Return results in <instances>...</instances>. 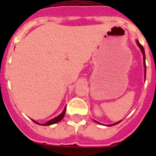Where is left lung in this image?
Here are the masks:
<instances>
[{"mask_svg": "<svg viewBox=\"0 0 156 156\" xmlns=\"http://www.w3.org/2000/svg\"><path fill=\"white\" fill-rule=\"evenodd\" d=\"M136 43H137V44H138V46L139 47V48L141 49V51H142V52H143V63H144V68H145V78H146V71H147V66H146V57H145V51H144V48H143V45H141L140 44V43L138 42V40L136 41ZM121 121H118V122H116V123H114L112 124V125H110L109 126H115V125H116V124H118L120 123ZM97 123L100 124V122H98V121H96Z\"/></svg>", "mask_w": 156, "mask_h": 156, "instance_id": "8db88e82", "label": "left lung"}]
</instances>
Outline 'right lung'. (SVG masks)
I'll use <instances>...</instances> for the list:
<instances>
[{"instance_id":"right-lung-1","label":"right lung","mask_w":156,"mask_h":156,"mask_svg":"<svg viewBox=\"0 0 156 156\" xmlns=\"http://www.w3.org/2000/svg\"><path fill=\"white\" fill-rule=\"evenodd\" d=\"M66 108H64V110H63V112H61V113L60 114L59 116H56L55 118L52 119V120H50V121H48V122H46V123L43 124L42 126H51V125H53V124L57 123V122H59L60 121H61V120H62V118L64 117V116H65V114H66ZM32 121H34L35 123L38 124V125H40V124L37 123V122L34 121V120H32Z\"/></svg>"}]
</instances>
